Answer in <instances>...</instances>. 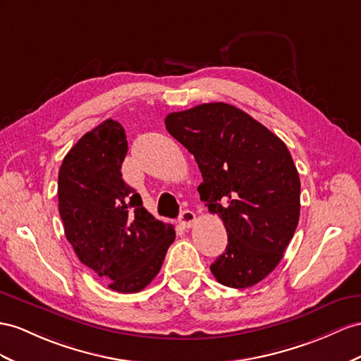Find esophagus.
<instances>
[{"label":"esophagus","mask_w":361,"mask_h":361,"mask_svg":"<svg viewBox=\"0 0 361 361\" xmlns=\"http://www.w3.org/2000/svg\"><path fill=\"white\" fill-rule=\"evenodd\" d=\"M197 221V215L192 210H183L178 218V223L183 228H190Z\"/></svg>","instance_id":"obj_1"}]
</instances>
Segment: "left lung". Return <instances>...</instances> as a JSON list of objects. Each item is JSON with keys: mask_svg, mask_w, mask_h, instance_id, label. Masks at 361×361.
Returning <instances> with one entry per match:
<instances>
[{"mask_svg": "<svg viewBox=\"0 0 361 361\" xmlns=\"http://www.w3.org/2000/svg\"><path fill=\"white\" fill-rule=\"evenodd\" d=\"M164 123L195 157L200 198L227 230L226 252L210 271L230 288L261 282L281 262L299 223L300 180L288 147L224 102L171 113Z\"/></svg>", "mask_w": 361, "mask_h": 361, "instance_id": "obj_1", "label": "left lung"}]
</instances>
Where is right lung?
<instances>
[{"label":"right lung","instance_id":"obj_1","mask_svg":"<svg viewBox=\"0 0 361 361\" xmlns=\"http://www.w3.org/2000/svg\"><path fill=\"white\" fill-rule=\"evenodd\" d=\"M123 126L113 118L71 147L58 177L59 215L79 261L117 293H138L159 274L175 239L123 181Z\"/></svg>","mask_w":361,"mask_h":361}]
</instances>
